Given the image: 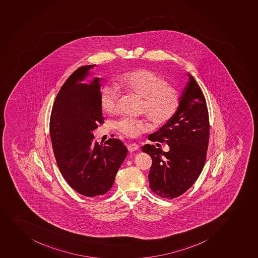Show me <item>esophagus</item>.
<instances>
[{
    "instance_id": "obj_1",
    "label": "esophagus",
    "mask_w": 258,
    "mask_h": 258,
    "mask_svg": "<svg viewBox=\"0 0 258 258\" xmlns=\"http://www.w3.org/2000/svg\"><path fill=\"white\" fill-rule=\"evenodd\" d=\"M127 149L130 152H133V151H136V150H138L139 149V146L137 144H130L127 145Z\"/></svg>"
}]
</instances>
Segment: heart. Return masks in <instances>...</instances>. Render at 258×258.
I'll use <instances>...</instances> for the list:
<instances>
[{"instance_id":"1","label":"heart","mask_w":258,"mask_h":258,"mask_svg":"<svg viewBox=\"0 0 258 258\" xmlns=\"http://www.w3.org/2000/svg\"><path fill=\"white\" fill-rule=\"evenodd\" d=\"M114 87H106L100 94V104L108 114L116 112L119 92L135 95L143 99L141 111L155 126L165 125L175 115L179 107L181 95L175 87L169 86L166 79L147 69H138L117 77ZM117 128L123 134L135 138L146 130L143 120L124 119L117 123Z\"/></svg>"}]
</instances>
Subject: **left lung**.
<instances>
[{
  "mask_svg": "<svg viewBox=\"0 0 258 258\" xmlns=\"http://www.w3.org/2000/svg\"><path fill=\"white\" fill-rule=\"evenodd\" d=\"M182 92L179 107L172 119L149 136L152 142L166 143L164 152L153 144L142 147L152 158L149 187L162 198L174 199L191 187L203 170L209 144V114L206 98L195 78Z\"/></svg>",
  "mask_w": 258,
  "mask_h": 258,
  "instance_id": "1",
  "label": "left lung"
}]
</instances>
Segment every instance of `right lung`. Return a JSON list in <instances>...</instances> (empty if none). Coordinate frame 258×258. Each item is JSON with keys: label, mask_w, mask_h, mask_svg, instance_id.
I'll list each match as a JSON object with an SVG mask.
<instances>
[{"label": "right lung", "mask_w": 258, "mask_h": 258, "mask_svg": "<svg viewBox=\"0 0 258 258\" xmlns=\"http://www.w3.org/2000/svg\"><path fill=\"white\" fill-rule=\"evenodd\" d=\"M95 64L77 69L62 85L52 106L50 136L60 172L73 189L87 197L110 190L127 149L119 139L94 142L103 124L100 78L83 82Z\"/></svg>", "instance_id": "1"}]
</instances>
